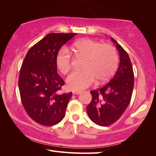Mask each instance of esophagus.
Segmentation results:
<instances>
[{
	"label": "esophagus",
	"mask_w": 156,
	"mask_h": 156,
	"mask_svg": "<svg viewBox=\"0 0 156 156\" xmlns=\"http://www.w3.org/2000/svg\"><path fill=\"white\" fill-rule=\"evenodd\" d=\"M72 93H73V94H80V91H77V90H76V91H73L72 92Z\"/></svg>",
	"instance_id": "obj_1"
}]
</instances>
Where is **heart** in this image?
I'll return each mask as SVG.
<instances>
[{"instance_id": "b5f03b06", "label": "heart", "mask_w": 156, "mask_h": 156, "mask_svg": "<svg viewBox=\"0 0 156 156\" xmlns=\"http://www.w3.org/2000/svg\"><path fill=\"white\" fill-rule=\"evenodd\" d=\"M73 48L78 55L84 56V69L72 72L67 78L68 87L80 90L94 84L96 80L103 82L113 74L117 68L118 56L115 49L109 44L84 39L75 42ZM72 56L68 49L62 48L56 56V65L63 74L72 67Z\"/></svg>"}]
</instances>
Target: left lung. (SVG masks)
<instances>
[{"instance_id": "obj_1", "label": "left lung", "mask_w": 156, "mask_h": 156, "mask_svg": "<svg viewBox=\"0 0 156 156\" xmlns=\"http://www.w3.org/2000/svg\"><path fill=\"white\" fill-rule=\"evenodd\" d=\"M119 53V66L111 81L90 91L92 101L87 107L88 117L94 123L108 126L121 117L130 103L134 86V74L130 58L117 41L111 37Z\"/></svg>"}]
</instances>
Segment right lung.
<instances>
[{"label": "right lung", "instance_id": "1", "mask_svg": "<svg viewBox=\"0 0 156 156\" xmlns=\"http://www.w3.org/2000/svg\"><path fill=\"white\" fill-rule=\"evenodd\" d=\"M76 35L48 34L29 49L23 62L18 81L21 102L28 115L39 124L52 126L64 117L72 92L59 94L65 82L57 72L56 56Z\"/></svg>", "mask_w": 156, "mask_h": 156}]
</instances>
